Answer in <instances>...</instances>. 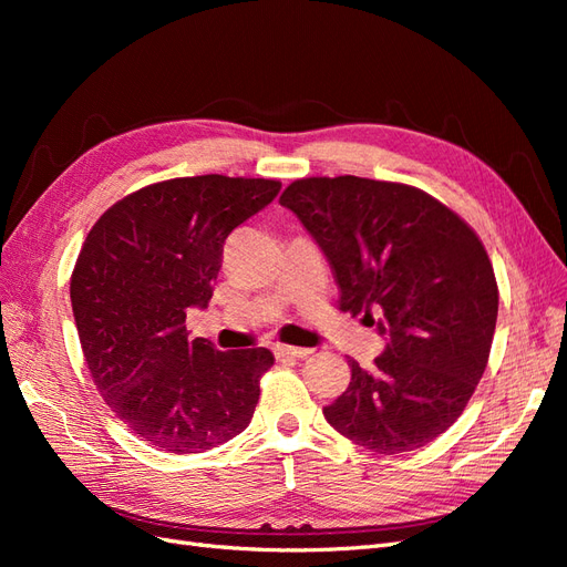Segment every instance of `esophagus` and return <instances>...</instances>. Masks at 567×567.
Masks as SVG:
<instances>
[{
    "mask_svg": "<svg viewBox=\"0 0 567 567\" xmlns=\"http://www.w3.org/2000/svg\"><path fill=\"white\" fill-rule=\"evenodd\" d=\"M307 354H312V350H310V348H296V346H277V357H298V359H302V357H307Z\"/></svg>",
    "mask_w": 567,
    "mask_h": 567,
    "instance_id": "1",
    "label": "esophagus"
}]
</instances>
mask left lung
I'll return each mask as SVG.
<instances>
[{
	"label": "left lung",
	"mask_w": 567,
	"mask_h": 567,
	"mask_svg": "<svg viewBox=\"0 0 567 567\" xmlns=\"http://www.w3.org/2000/svg\"><path fill=\"white\" fill-rule=\"evenodd\" d=\"M329 260L338 310L388 333L369 369L323 416L379 452L419 450L463 414L487 367L499 288L477 234L447 205L400 182L305 177L279 198Z\"/></svg>",
	"instance_id": "obj_1"
}]
</instances>
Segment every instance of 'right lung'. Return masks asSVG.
<instances>
[{
	"label": "right lung",
	"instance_id": "1",
	"mask_svg": "<svg viewBox=\"0 0 567 567\" xmlns=\"http://www.w3.org/2000/svg\"><path fill=\"white\" fill-rule=\"evenodd\" d=\"M279 188L225 175L156 182L113 203L84 238L71 274L84 362L113 414L161 452L213 450L252 419L274 354L188 340L186 310L210 302L227 236Z\"/></svg>",
	"mask_w": 567,
	"mask_h": 567
}]
</instances>
